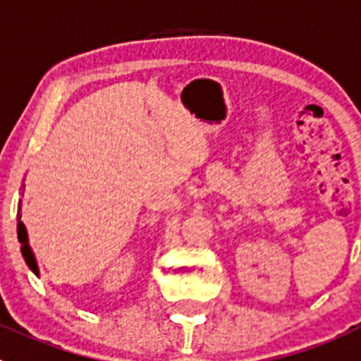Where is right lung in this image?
Instances as JSON below:
<instances>
[{
	"mask_svg": "<svg viewBox=\"0 0 361 361\" xmlns=\"http://www.w3.org/2000/svg\"><path fill=\"white\" fill-rule=\"evenodd\" d=\"M18 239L21 243V253H23V259L27 262L28 268L34 271L35 275L39 277V266H37V259H35L34 252H32V246L28 245V232H27V226L23 225L21 221V201L18 204Z\"/></svg>",
	"mask_w": 361,
	"mask_h": 361,
	"instance_id": "add662e5",
	"label": "right lung"
}]
</instances>
